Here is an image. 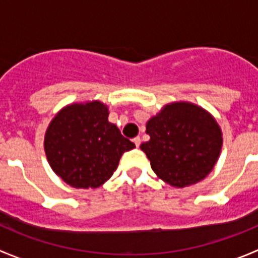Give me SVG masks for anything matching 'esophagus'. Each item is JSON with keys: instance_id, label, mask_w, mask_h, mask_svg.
Returning a JSON list of instances; mask_svg holds the SVG:
<instances>
[{"instance_id": "esophagus-1", "label": "esophagus", "mask_w": 258, "mask_h": 258, "mask_svg": "<svg viewBox=\"0 0 258 258\" xmlns=\"http://www.w3.org/2000/svg\"><path fill=\"white\" fill-rule=\"evenodd\" d=\"M132 141H134V144L136 145V147H139V146L141 145V139H140V137H135V139L132 140Z\"/></svg>"}]
</instances>
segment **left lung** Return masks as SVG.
Wrapping results in <instances>:
<instances>
[{
	"label": "left lung",
	"instance_id": "1",
	"mask_svg": "<svg viewBox=\"0 0 258 258\" xmlns=\"http://www.w3.org/2000/svg\"><path fill=\"white\" fill-rule=\"evenodd\" d=\"M150 141L140 147L166 183L186 187L213 170L222 148V132L211 113L189 102L166 105L146 123Z\"/></svg>",
	"mask_w": 258,
	"mask_h": 258
}]
</instances>
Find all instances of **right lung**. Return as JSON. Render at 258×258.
Here are the masks:
<instances>
[{
    "label": "right lung",
    "instance_id": "obj_1",
    "mask_svg": "<svg viewBox=\"0 0 258 258\" xmlns=\"http://www.w3.org/2000/svg\"><path fill=\"white\" fill-rule=\"evenodd\" d=\"M134 147V142L108 122L107 106L100 101L63 107L45 135L49 166L75 188H97L105 183L123 152Z\"/></svg>",
    "mask_w": 258,
    "mask_h": 258
}]
</instances>
